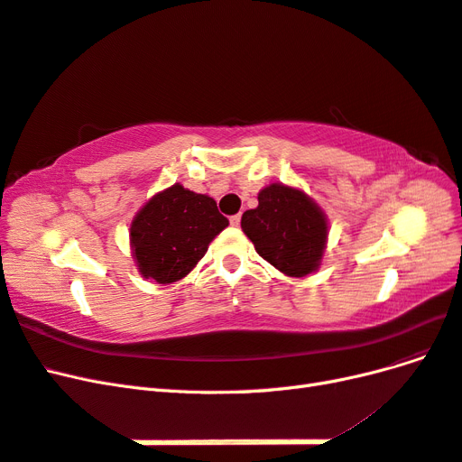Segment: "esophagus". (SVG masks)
<instances>
[{"label": "esophagus", "mask_w": 462, "mask_h": 462, "mask_svg": "<svg viewBox=\"0 0 462 462\" xmlns=\"http://www.w3.org/2000/svg\"><path fill=\"white\" fill-rule=\"evenodd\" d=\"M229 221H231V226H233V227H239V226H241V214H235V216H231V217H229Z\"/></svg>", "instance_id": "obj_1"}]
</instances>
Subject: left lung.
Instances as JSON below:
<instances>
[{"label":"left lung","mask_w":462,"mask_h":462,"mask_svg":"<svg viewBox=\"0 0 462 462\" xmlns=\"http://www.w3.org/2000/svg\"><path fill=\"white\" fill-rule=\"evenodd\" d=\"M245 235L256 253L291 277L318 270L328 239L321 209L304 192L285 185H270L258 194V208L241 219Z\"/></svg>","instance_id":"obj_1"}]
</instances>
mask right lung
Here are the masks:
<instances>
[{"label":"right lung","mask_w":462,"mask_h":462,"mask_svg":"<svg viewBox=\"0 0 462 462\" xmlns=\"http://www.w3.org/2000/svg\"><path fill=\"white\" fill-rule=\"evenodd\" d=\"M229 226L216 200L173 185L156 194L131 226L133 254L138 270L158 283L185 277L206 254L208 245Z\"/></svg>","instance_id":"right-lung-1"}]
</instances>
